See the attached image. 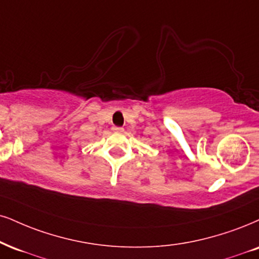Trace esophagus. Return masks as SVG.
Listing matches in <instances>:
<instances>
[{
  "instance_id": "1",
  "label": "esophagus",
  "mask_w": 259,
  "mask_h": 259,
  "mask_svg": "<svg viewBox=\"0 0 259 259\" xmlns=\"http://www.w3.org/2000/svg\"><path fill=\"white\" fill-rule=\"evenodd\" d=\"M113 131H114V132H119V133H121V132H123V128H122V127L114 126V127H113Z\"/></svg>"
}]
</instances>
